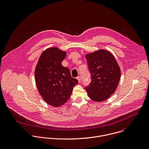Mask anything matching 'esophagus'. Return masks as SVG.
<instances>
[{
	"label": "esophagus",
	"mask_w": 149,
	"mask_h": 149,
	"mask_svg": "<svg viewBox=\"0 0 149 149\" xmlns=\"http://www.w3.org/2000/svg\"><path fill=\"white\" fill-rule=\"evenodd\" d=\"M77 79L78 80V81H79V83H81V77H80V76H78V77H77Z\"/></svg>",
	"instance_id": "obj_1"
}]
</instances>
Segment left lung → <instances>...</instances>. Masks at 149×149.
Returning a JSON list of instances; mask_svg holds the SVG:
<instances>
[{"label":"left lung","mask_w":149,"mask_h":149,"mask_svg":"<svg viewBox=\"0 0 149 149\" xmlns=\"http://www.w3.org/2000/svg\"><path fill=\"white\" fill-rule=\"evenodd\" d=\"M91 82L85 87L89 97L97 102L106 100L113 94L120 78V69L113 56L100 49L85 56Z\"/></svg>","instance_id":"obj_1"}]
</instances>
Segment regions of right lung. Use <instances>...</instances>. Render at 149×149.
Segmentation results:
<instances>
[{
    "instance_id": "obj_1",
    "label": "right lung",
    "mask_w": 149,
    "mask_h": 149,
    "mask_svg": "<svg viewBox=\"0 0 149 149\" xmlns=\"http://www.w3.org/2000/svg\"><path fill=\"white\" fill-rule=\"evenodd\" d=\"M66 52L57 47L43 51L35 69L38 91L45 102L52 106H61L69 99L73 87L78 84L69 69L62 65Z\"/></svg>"
}]
</instances>
